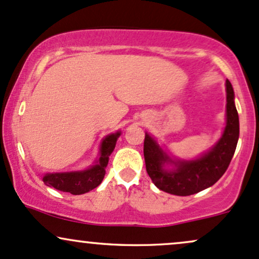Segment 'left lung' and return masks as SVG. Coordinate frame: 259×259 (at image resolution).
Instances as JSON below:
<instances>
[{"mask_svg":"<svg viewBox=\"0 0 259 259\" xmlns=\"http://www.w3.org/2000/svg\"><path fill=\"white\" fill-rule=\"evenodd\" d=\"M226 122L222 137L208 152L190 160L171 158L145 132L144 160L153 184L170 194L190 196L213 186L230 164L240 135L239 114L231 83L226 80Z\"/></svg>","mask_w":259,"mask_h":259,"instance_id":"8db88e82","label":"left lung"}]
</instances>
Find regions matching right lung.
I'll use <instances>...</instances> for the list:
<instances>
[{
	"label": "right lung",
	"instance_id": "obj_1",
	"mask_svg": "<svg viewBox=\"0 0 259 259\" xmlns=\"http://www.w3.org/2000/svg\"><path fill=\"white\" fill-rule=\"evenodd\" d=\"M121 136V131L110 133L103 138L99 147L98 159L88 168L68 172H48L44 174L42 181L49 187H54L62 192L71 194H84L94 190L103 181L105 168L109 164V156L114 152L116 142Z\"/></svg>",
	"mask_w": 259,
	"mask_h": 259
}]
</instances>
